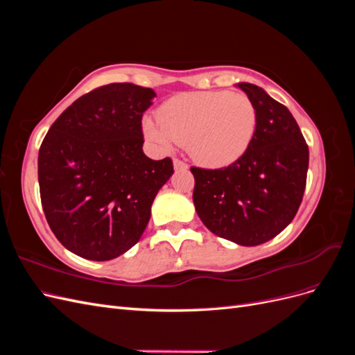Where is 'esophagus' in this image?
<instances>
[{"instance_id":"1","label":"esophagus","mask_w":355,"mask_h":355,"mask_svg":"<svg viewBox=\"0 0 355 355\" xmlns=\"http://www.w3.org/2000/svg\"><path fill=\"white\" fill-rule=\"evenodd\" d=\"M173 166H175V170L179 171V170H187L188 168V164L185 163L184 159H179V158H175L173 159Z\"/></svg>"}]
</instances>
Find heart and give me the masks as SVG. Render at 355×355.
Here are the masks:
<instances>
[{"instance_id": "heart-1", "label": "heart", "mask_w": 355, "mask_h": 355, "mask_svg": "<svg viewBox=\"0 0 355 355\" xmlns=\"http://www.w3.org/2000/svg\"><path fill=\"white\" fill-rule=\"evenodd\" d=\"M159 121L145 118L144 133L163 151L187 144L189 154L207 166H225L249 148L257 114L239 92H196L175 96L159 108Z\"/></svg>"}]
</instances>
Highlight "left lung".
Listing matches in <instances>:
<instances>
[{
	"label": "left lung",
	"instance_id": "8db88e82",
	"mask_svg": "<svg viewBox=\"0 0 355 355\" xmlns=\"http://www.w3.org/2000/svg\"><path fill=\"white\" fill-rule=\"evenodd\" d=\"M237 85L256 108L253 139L227 167H191L196 178L192 200L201 222L218 237L257 245L293 220L306 185L309 151L284 105L254 84Z\"/></svg>",
	"mask_w": 355,
	"mask_h": 355
}]
</instances>
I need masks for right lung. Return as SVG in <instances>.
Returning <instances> with one entry per match:
<instances>
[{
    "label": "right lung",
    "instance_id": "right-lung-1",
    "mask_svg": "<svg viewBox=\"0 0 355 355\" xmlns=\"http://www.w3.org/2000/svg\"><path fill=\"white\" fill-rule=\"evenodd\" d=\"M155 92L112 83L81 96L53 123L38 153L49 227L84 259L110 261L141 240L171 158L144 154L142 116Z\"/></svg>",
    "mask_w": 355,
    "mask_h": 355
}]
</instances>
